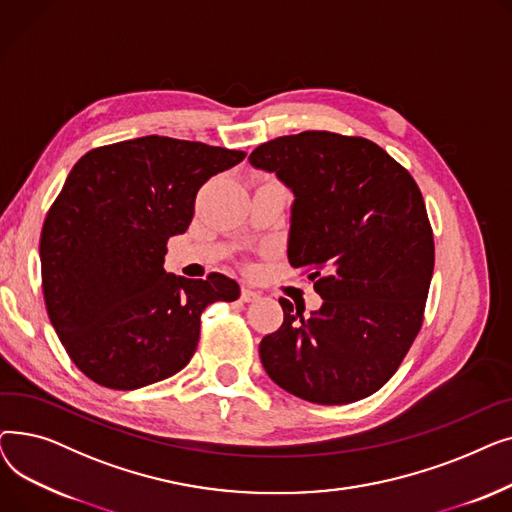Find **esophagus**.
Returning a JSON list of instances; mask_svg holds the SVG:
<instances>
[{
	"label": "esophagus",
	"instance_id": "obj_1",
	"mask_svg": "<svg viewBox=\"0 0 512 512\" xmlns=\"http://www.w3.org/2000/svg\"><path fill=\"white\" fill-rule=\"evenodd\" d=\"M240 299L245 301V303H253V301L261 299V294L257 290H253V288H242L240 290Z\"/></svg>",
	"mask_w": 512,
	"mask_h": 512
}]
</instances>
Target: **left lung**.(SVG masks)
I'll list each match as a JSON object with an SVG mask.
<instances>
[{
  "label": "left lung",
  "mask_w": 512,
  "mask_h": 512,
  "mask_svg": "<svg viewBox=\"0 0 512 512\" xmlns=\"http://www.w3.org/2000/svg\"><path fill=\"white\" fill-rule=\"evenodd\" d=\"M251 166L294 193L288 261L324 303L280 299L282 326L259 344L267 375L317 405L378 392L417 338L434 274V232L421 191L380 145L305 130L259 145Z\"/></svg>",
  "instance_id": "8db88e82"
}]
</instances>
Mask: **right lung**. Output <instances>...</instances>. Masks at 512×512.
<instances>
[{"mask_svg":"<svg viewBox=\"0 0 512 512\" xmlns=\"http://www.w3.org/2000/svg\"><path fill=\"white\" fill-rule=\"evenodd\" d=\"M245 155L149 134L76 161L45 215L39 255L51 326L89 380L137 390L170 378L197 351L205 307L240 297L224 274H168L164 255L191 224L199 188Z\"/></svg>","mask_w":512,"mask_h":512,"instance_id":"obj_1","label":"right lung"}]
</instances>
